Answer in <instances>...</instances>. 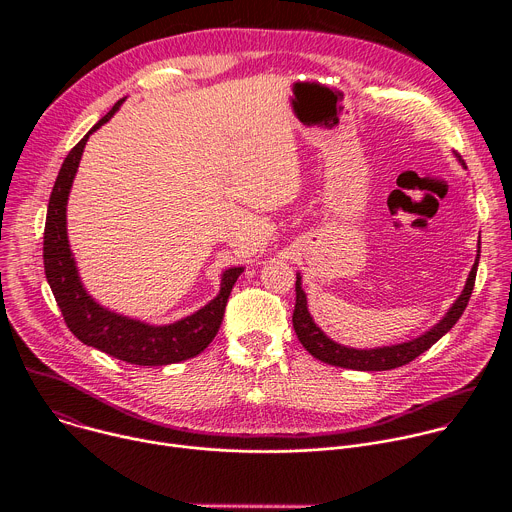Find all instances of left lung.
<instances>
[{
    "label": "left lung",
    "instance_id": "left-lung-1",
    "mask_svg": "<svg viewBox=\"0 0 512 512\" xmlns=\"http://www.w3.org/2000/svg\"><path fill=\"white\" fill-rule=\"evenodd\" d=\"M458 162L462 166L464 160L456 154ZM476 261L472 265V271L466 279V285L462 289V294L456 298V302L450 306V310L446 312V316L437 322L435 326H431L429 330H425L423 334H419L417 338H411L407 342L401 344H389V346H375V348H350L344 344L334 342L312 318L310 310H308V298L306 291L302 289V275L296 273V310H294V330L300 338V342L304 344V348L318 360L334 364V367H342V369H352V371H391L397 367H403V364L411 362L413 358H417L419 354H423L427 348H431L437 340H440L444 334H448L454 324L460 320V316L464 314L468 300L472 296L474 289V279H476V271H478V261H480V241H478V251H476Z\"/></svg>",
    "mask_w": 512,
    "mask_h": 512
}]
</instances>
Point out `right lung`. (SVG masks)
I'll use <instances>...</instances> for the list:
<instances>
[{"label":"right lung","instance_id":"1","mask_svg":"<svg viewBox=\"0 0 512 512\" xmlns=\"http://www.w3.org/2000/svg\"><path fill=\"white\" fill-rule=\"evenodd\" d=\"M123 101L125 99L117 101L113 109L93 125V129L68 152L62 162L46 212L44 271L66 326L83 344L129 364H139V367H162V364L188 360L200 354L212 342L218 328H221L231 289L245 267L225 269L221 275V291L214 300L194 314L164 326L111 312L89 296L79 277L75 255H72L68 245L66 204L89 135L105 125L119 111Z\"/></svg>","mask_w":512,"mask_h":512}]
</instances>
